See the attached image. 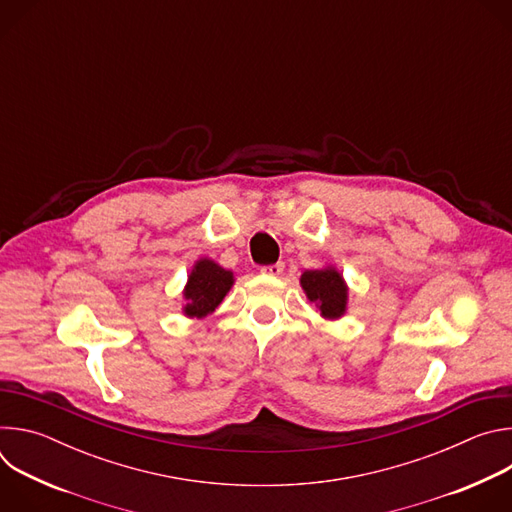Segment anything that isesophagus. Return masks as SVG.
Wrapping results in <instances>:
<instances>
[{"mask_svg":"<svg viewBox=\"0 0 512 512\" xmlns=\"http://www.w3.org/2000/svg\"><path fill=\"white\" fill-rule=\"evenodd\" d=\"M283 263H273V265H265V267H261V273L263 275H271V277H277V275H281L283 273Z\"/></svg>","mask_w":512,"mask_h":512,"instance_id":"34e87169","label":"esophagus"}]
</instances>
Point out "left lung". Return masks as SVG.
Listing matches in <instances>:
<instances>
[{"label":"left lung","mask_w":512,"mask_h":512,"mask_svg":"<svg viewBox=\"0 0 512 512\" xmlns=\"http://www.w3.org/2000/svg\"><path fill=\"white\" fill-rule=\"evenodd\" d=\"M300 283L308 300L320 310L322 318L338 320L346 314L348 285L336 267L328 265L322 269H308L302 273Z\"/></svg>","instance_id":"left-lung-1"}]
</instances>
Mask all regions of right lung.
<instances>
[{
    "instance_id": "add662e5",
    "label": "right lung",
    "mask_w": 512,
    "mask_h": 512,
    "mask_svg": "<svg viewBox=\"0 0 512 512\" xmlns=\"http://www.w3.org/2000/svg\"><path fill=\"white\" fill-rule=\"evenodd\" d=\"M233 283H235L233 271L221 267L208 257L198 259L182 291L186 300V304L182 306L184 316L202 320L208 314H212L214 308L225 300Z\"/></svg>"
}]
</instances>
